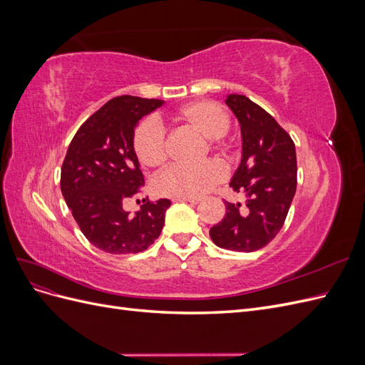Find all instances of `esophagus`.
Listing matches in <instances>:
<instances>
[{
  "instance_id": "esophagus-1",
  "label": "esophagus",
  "mask_w": 365,
  "mask_h": 365,
  "mask_svg": "<svg viewBox=\"0 0 365 365\" xmlns=\"http://www.w3.org/2000/svg\"><path fill=\"white\" fill-rule=\"evenodd\" d=\"M173 201H185V202H190V204H200L202 200L201 197H193V196H180V197H173Z\"/></svg>"
}]
</instances>
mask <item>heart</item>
Listing matches in <instances>:
<instances>
[{
    "instance_id": "heart-1",
    "label": "heart",
    "mask_w": 365,
    "mask_h": 365,
    "mask_svg": "<svg viewBox=\"0 0 365 365\" xmlns=\"http://www.w3.org/2000/svg\"><path fill=\"white\" fill-rule=\"evenodd\" d=\"M176 118L189 125L201 135L213 138L219 145L220 137L230 129V115L225 109L212 101H197L182 106ZM132 148L135 157L146 168H160L168 158L165 132L158 121L146 118L140 121L132 134ZM227 170L224 164L208 160L197 165H172L155 180V190L164 196H201L213 185L224 181Z\"/></svg>"
}]
</instances>
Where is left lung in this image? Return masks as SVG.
I'll use <instances>...</instances> for the list:
<instances>
[{
	"instance_id": "left-lung-1",
	"label": "left lung",
	"mask_w": 365,
	"mask_h": 365,
	"mask_svg": "<svg viewBox=\"0 0 365 365\" xmlns=\"http://www.w3.org/2000/svg\"><path fill=\"white\" fill-rule=\"evenodd\" d=\"M225 103L242 132V161L230 187L245 193L247 204L225 201L227 213L210 228V237L224 250L252 252L279 235L297 189V155L291 135L275 118L242 94Z\"/></svg>"
}]
</instances>
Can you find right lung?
Listing matches in <instances>:
<instances>
[{"mask_svg":"<svg viewBox=\"0 0 365 365\" xmlns=\"http://www.w3.org/2000/svg\"><path fill=\"white\" fill-rule=\"evenodd\" d=\"M163 103L135 96L111 98L76 132L62 163L63 200L83 236L105 252L145 251L164 227L169 200L146 197L135 215L123 208L145 184L132 148L134 128Z\"/></svg>","mask_w":365,"mask_h":365,"instance_id":"1","label":"right lung"}]
</instances>
